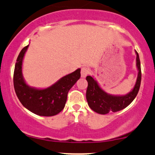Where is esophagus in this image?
I'll return each instance as SVG.
<instances>
[{
	"label": "esophagus",
	"mask_w": 155,
	"mask_h": 155,
	"mask_svg": "<svg viewBox=\"0 0 155 155\" xmlns=\"http://www.w3.org/2000/svg\"><path fill=\"white\" fill-rule=\"evenodd\" d=\"M81 77L82 78H86L87 75H88V74L89 73V69L88 68V67H83L82 69H81Z\"/></svg>",
	"instance_id": "1"
}]
</instances>
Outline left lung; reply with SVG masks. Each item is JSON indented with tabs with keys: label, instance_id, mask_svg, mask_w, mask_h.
Listing matches in <instances>:
<instances>
[{
	"label": "left lung",
	"instance_id": "8db88e82",
	"mask_svg": "<svg viewBox=\"0 0 155 155\" xmlns=\"http://www.w3.org/2000/svg\"><path fill=\"white\" fill-rule=\"evenodd\" d=\"M136 54V67L138 76L133 89L124 95H114L107 93L101 88L93 76H87L88 88L86 90V100L91 110L100 114H107L109 112H117L127 107L138 94L141 81V69L138 53Z\"/></svg>",
	"mask_w": 155,
	"mask_h": 155
}]
</instances>
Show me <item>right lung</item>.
Listing matches in <instances>:
<instances>
[{
	"mask_svg": "<svg viewBox=\"0 0 155 155\" xmlns=\"http://www.w3.org/2000/svg\"><path fill=\"white\" fill-rule=\"evenodd\" d=\"M28 45L22 48L17 58L14 72V87L22 105L31 112L41 116H53L65 106L67 94L81 78V69L67 74L45 88L30 86L22 74V62Z\"/></svg>",
	"mask_w": 155,
	"mask_h": 155,
	"instance_id": "1",
	"label": "right lung"
}]
</instances>
